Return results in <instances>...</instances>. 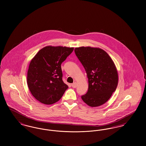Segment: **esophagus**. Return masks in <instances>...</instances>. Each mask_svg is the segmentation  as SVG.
<instances>
[{
    "label": "esophagus",
    "mask_w": 146,
    "mask_h": 146,
    "mask_svg": "<svg viewBox=\"0 0 146 146\" xmlns=\"http://www.w3.org/2000/svg\"><path fill=\"white\" fill-rule=\"evenodd\" d=\"M77 85V83L76 82L73 83H72V84H71V86H72V88H76Z\"/></svg>",
    "instance_id": "obj_1"
}]
</instances>
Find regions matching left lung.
I'll list each match as a JSON object with an SVG mask.
<instances>
[{
    "label": "left lung",
    "mask_w": 146,
    "mask_h": 146,
    "mask_svg": "<svg viewBox=\"0 0 146 146\" xmlns=\"http://www.w3.org/2000/svg\"><path fill=\"white\" fill-rule=\"evenodd\" d=\"M76 56L85 69L88 78V90L81 98L92 108L108 102L117 88L118 74L113 61L102 49L80 47L75 48Z\"/></svg>",
    "instance_id": "left-lung-1"
}]
</instances>
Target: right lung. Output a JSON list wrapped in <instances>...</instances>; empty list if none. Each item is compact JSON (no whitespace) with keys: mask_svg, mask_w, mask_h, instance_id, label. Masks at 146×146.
<instances>
[{"mask_svg":"<svg viewBox=\"0 0 146 146\" xmlns=\"http://www.w3.org/2000/svg\"><path fill=\"white\" fill-rule=\"evenodd\" d=\"M74 47L46 46L37 53L29 64L27 84L38 102L51 105L58 102L68 86L62 80L61 64Z\"/></svg>","mask_w":146,"mask_h":146,"instance_id":"right-lung-1","label":"right lung"}]
</instances>
